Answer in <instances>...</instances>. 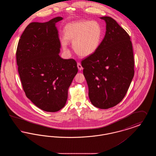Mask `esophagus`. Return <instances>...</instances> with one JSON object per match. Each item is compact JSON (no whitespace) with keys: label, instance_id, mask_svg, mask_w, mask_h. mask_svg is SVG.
Listing matches in <instances>:
<instances>
[{"label":"esophagus","instance_id":"esophagus-1","mask_svg":"<svg viewBox=\"0 0 156 156\" xmlns=\"http://www.w3.org/2000/svg\"><path fill=\"white\" fill-rule=\"evenodd\" d=\"M77 67L80 71H81L82 69H83V67H82L81 64L80 62L77 63Z\"/></svg>","mask_w":156,"mask_h":156}]
</instances>
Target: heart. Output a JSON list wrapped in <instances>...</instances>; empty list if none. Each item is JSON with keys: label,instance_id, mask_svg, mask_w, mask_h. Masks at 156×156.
<instances>
[{"label": "heart", "instance_id": "b5f03b06", "mask_svg": "<svg viewBox=\"0 0 156 156\" xmlns=\"http://www.w3.org/2000/svg\"><path fill=\"white\" fill-rule=\"evenodd\" d=\"M61 38L63 48L67 50L68 40L73 42L75 52L81 57H88L97 51L103 37V29L97 21L81 20L68 23Z\"/></svg>", "mask_w": 156, "mask_h": 156}]
</instances>
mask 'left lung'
<instances>
[{"label":"left lung","mask_w":156,"mask_h":156,"mask_svg":"<svg viewBox=\"0 0 156 156\" xmlns=\"http://www.w3.org/2000/svg\"><path fill=\"white\" fill-rule=\"evenodd\" d=\"M106 33L96 52L81 62L92 104L106 109L120 103L134 76L132 44L126 31L113 19L101 17Z\"/></svg>","instance_id":"1"}]
</instances>
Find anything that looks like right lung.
Returning a JSON list of instances; mask_svg holds the SVG:
<instances>
[{"mask_svg":"<svg viewBox=\"0 0 156 156\" xmlns=\"http://www.w3.org/2000/svg\"><path fill=\"white\" fill-rule=\"evenodd\" d=\"M57 17L47 22L30 23L16 51L23 88L30 101L43 111L55 112L66 104L68 91L78 68L74 59L59 56L61 43Z\"/></svg>","mask_w":156,"mask_h":156,"instance_id":"obj_1","label":"right lung"}]
</instances>
